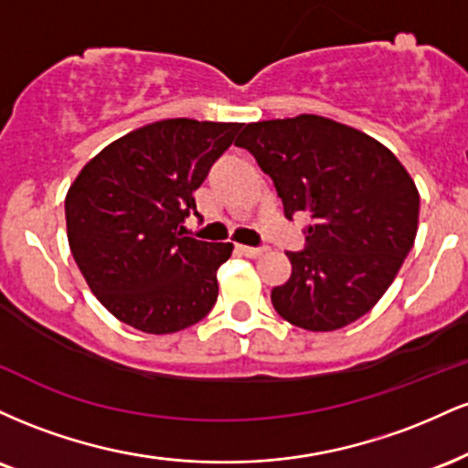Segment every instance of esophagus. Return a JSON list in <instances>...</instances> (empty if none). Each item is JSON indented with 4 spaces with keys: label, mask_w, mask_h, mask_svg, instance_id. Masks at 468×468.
<instances>
[{
    "label": "esophagus",
    "mask_w": 468,
    "mask_h": 468,
    "mask_svg": "<svg viewBox=\"0 0 468 468\" xmlns=\"http://www.w3.org/2000/svg\"><path fill=\"white\" fill-rule=\"evenodd\" d=\"M238 250L246 257H260V255H264V252H266L264 246H241V244L238 246Z\"/></svg>",
    "instance_id": "esophagus-1"
}]
</instances>
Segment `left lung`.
Returning <instances> with one entry per match:
<instances>
[{"instance_id":"left-lung-1","label":"left lung","mask_w":468,"mask_h":468,"mask_svg":"<svg viewBox=\"0 0 468 468\" xmlns=\"http://www.w3.org/2000/svg\"><path fill=\"white\" fill-rule=\"evenodd\" d=\"M249 149L275 182L283 213H310L305 249L271 302L288 324L332 332L367 314L399 275L418 230L420 196L385 144L316 114L249 122Z\"/></svg>"}]
</instances>
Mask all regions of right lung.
Here are the masks:
<instances>
[{
  "instance_id": "right-lung-1",
  "label": "right lung",
  "mask_w": 468,
  "mask_h": 468,
  "mask_svg": "<svg viewBox=\"0 0 468 468\" xmlns=\"http://www.w3.org/2000/svg\"><path fill=\"white\" fill-rule=\"evenodd\" d=\"M241 122L166 118L107 144L66 196L68 241L101 303L147 335H174L218 302L233 244L182 235L193 191Z\"/></svg>"
}]
</instances>
